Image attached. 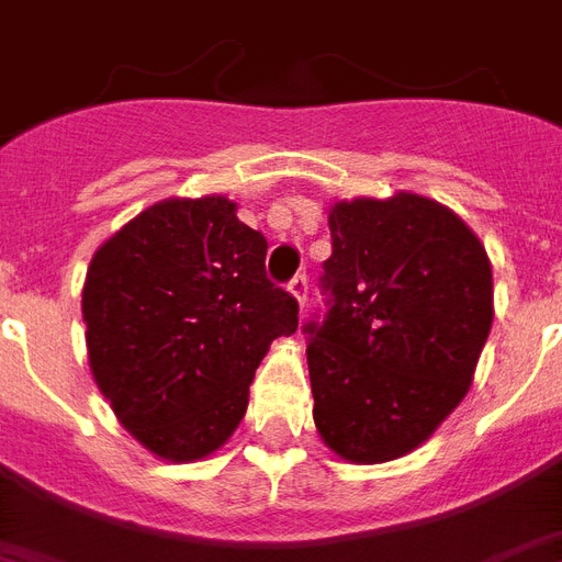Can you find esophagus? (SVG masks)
<instances>
[{
    "instance_id": "esophagus-1",
    "label": "esophagus",
    "mask_w": 562,
    "mask_h": 562,
    "mask_svg": "<svg viewBox=\"0 0 562 562\" xmlns=\"http://www.w3.org/2000/svg\"><path fill=\"white\" fill-rule=\"evenodd\" d=\"M289 291H291V296H294L296 303L305 305V294H308V280H305V273H296L294 280L289 282Z\"/></svg>"
}]
</instances>
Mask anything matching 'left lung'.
<instances>
[{
    "instance_id": "1",
    "label": "left lung",
    "mask_w": 562,
    "mask_h": 562,
    "mask_svg": "<svg viewBox=\"0 0 562 562\" xmlns=\"http://www.w3.org/2000/svg\"><path fill=\"white\" fill-rule=\"evenodd\" d=\"M328 231L326 314L303 326L314 424L346 462H392L468 395L494 273L471 227L424 195L337 202Z\"/></svg>"
}]
</instances>
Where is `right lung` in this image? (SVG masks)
<instances>
[{
    "label": "right lung",
    "instance_id": "obj_1",
    "mask_svg": "<svg viewBox=\"0 0 562 562\" xmlns=\"http://www.w3.org/2000/svg\"><path fill=\"white\" fill-rule=\"evenodd\" d=\"M266 236L225 195L167 199L91 257L83 323L94 384L117 422L167 462L231 439L271 340L296 331L266 277Z\"/></svg>",
    "mask_w": 562,
    "mask_h": 562
}]
</instances>
